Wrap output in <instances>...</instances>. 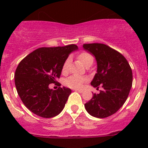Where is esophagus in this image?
Listing matches in <instances>:
<instances>
[{
  "label": "esophagus",
  "mask_w": 148,
  "mask_h": 148,
  "mask_svg": "<svg viewBox=\"0 0 148 148\" xmlns=\"http://www.w3.org/2000/svg\"><path fill=\"white\" fill-rule=\"evenodd\" d=\"M75 91H76V92H80V93L83 92V90H75Z\"/></svg>",
  "instance_id": "34e87169"
}]
</instances>
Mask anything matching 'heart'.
Listing matches in <instances>:
<instances>
[{"label":"heart","mask_w":148,"mask_h":148,"mask_svg":"<svg viewBox=\"0 0 148 148\" xmlns=\"http://www.w3.org/2000/svg\"><path fill=\"white\" fill-rule=\"evenodd\" d=\"M78 59L79 60L82 64L85 67L87 66H90L93 63V57L91 54L87 52H82L78 56ZM70 64V58H66V61H64V64L62 66V72L63 73H67L69 70V66ZM86 78H83L82 76L78 75H72L66 78L65 81V84L67 87H70L73 89H80L83 87L84 84L86 82Z\"/></svg>","instance_id":"1"}]
</instances>
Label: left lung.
<instances>
[{
  "instance_id": "1",
  "label": "left lung",
  "mask_w": 148,
  "mask_h": 148,
  "mask_svg": "<svg viewBox=\"0 0 148 148\" xmlns=\"http://www.w3.org/2000/svg\"><path fill=\"white\" fill-rule=\"evenodd\" d=\"M83 48L95 57L97 73L91 85L102 90L84 104L87 113L96 118H106L116 113L128 97L133 73L126 58L119 52L103 44H83Z\"/></svg>"
}]
</instances>
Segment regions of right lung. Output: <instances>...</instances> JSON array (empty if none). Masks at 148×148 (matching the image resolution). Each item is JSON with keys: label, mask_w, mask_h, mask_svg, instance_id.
I'll return each instance as SVG.
<instances>
[{"label": "right lung", "mask_w": 148, "mask_h": 148, "mask_svg": "<svg viewBox=\"0 0 148 148\" xmlns=\"http://www.w3.org/2000/svg\"><path fill=\"white\" fill-rule=\"evenodd\" d=\"M78 49L75 44L39 48L19 63L15 73V87L31 112L43 118H52L63 110L71 90L63 87L54 90L49 86L60 77L69 55Z\"/></svg>", "instance_id": "right-lung-1"}]
</instances>
